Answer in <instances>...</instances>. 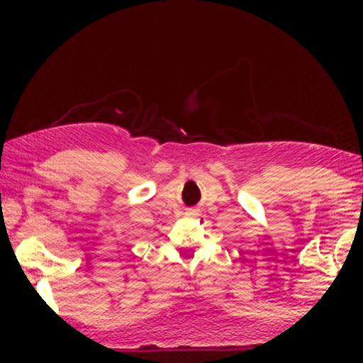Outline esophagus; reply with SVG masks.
<instances>
[{
  "label": "esophagus",
  "instance_id": "1",
  "mask_svg": "<svg viewBox=\"0 0 363 363\" xmlns=\"http://www.w3.org/2000/svg\"><path fill=\"white\" fill-rule=\"evenodd\" d=\"M187 214H189V216H196V210H189Z\"/></svg>",
  "mask_w": 363,
  "mask_h": 363
}]
</instances>
